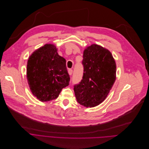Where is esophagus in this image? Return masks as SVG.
<instances>
[{
	"instance_id": "34e87169",
	"label": "esophagus",
	"mask_w": 149,
	"mask_h": 149,
	"mask_svg": "<svg viewBox=\"0 0 149 149\" xmlns=\"http://www.w3.org/2000/svg\"><path fill=\"white\" fill-rule=\"evenodd\" d=\"M68 74H69V75H72V73H73V70H72V69H68Z\"/></svg>"
}]
</instances>
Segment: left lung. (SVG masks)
<instances>
[{"label": "left lung", "mask_w": 149, "mask_h": 149, "mask_svg": "<svg viewBox=\"0 0 149 149\" xmlns=\"http://www.w3.org/2000/svg\"><path fill=\"white\" fill-rule=\"evenodd\" d=\"M84 74L74 86L77 101L86 107H93L107 97L116 78V65L109 49L92 44L84 49Z\"/></svg>", "instance_id": "1"}]
</instances>
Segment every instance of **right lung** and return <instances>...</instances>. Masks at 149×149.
Wrapping results in <instances>:
<instances>
[{
	"mask_svg": "<svg viewBox=\"0 0 149 149\" xmlns=\"http://www.w3.org/2000/svg\"><path fill=\"white\" fill-rule=\"evenodd\" d=\"M54 44L36 49L28 58L26 77L32 94L42 102L56 99L69 85L66 60L58 53Z\"/></svg>",
	"mask_w": 149,
	"mask_h": 149,
	"instance_id": "1",
	"label": "right lung"
}]
</instances>
